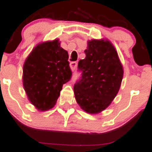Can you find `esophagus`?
Here are the masks:
<instances>
[{"label":"esophagus","instance_id":"obj_1","mask_svg":"<svg viewBox=\"0 0 152 152\" xmlns=\"http://www.w3.org/2000/svg\"><path fill=\"white\" fill-rule=\"evenodd\" d=\"M69 66H70V68L73 71H74L75 69H76V66H77V63L76 61H73L69 64Z\"/></svg>","mask_w":152,"mask_h":152}]
</instances>
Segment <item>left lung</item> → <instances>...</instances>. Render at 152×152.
Returning <instances> with one entry per match:
<instances>
[{
	"mask_svg": "<svg viewBox=\"0 0 152 152\" xmlns=\"http://www.w3.org/2000/svg\"><path fill=\"white\" fill-rule=\"evenodd\" d=\"M86 58L78 64L81 79L74 85L75 98L86 113L97 114L106 109L117 95L124 69L109 40L88 41Z\"/></svg>",
	"mask_w": 152,
	"mask_h": 152,
	"instance_id": "left-lung-1",
	"label": "left lung"
}]
</instances>
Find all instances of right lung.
Segmentation results:
<instances>
[{
  "instance_id": "add662e5",
  "label": "right lung",
  "mask_w": 152,
  "mask_h": 152,
  "mask_svg": "<svg viewBox=\"0 0 152 152\" xmlns=\"http://www.w3.org/2000/svg\"><path fill=\"white\" fill-rule=\"evenodd\" d=\"M68 52L59 39L38 44L23 66V86L28 100L39 111L52 109L64 84L72 76Z\"/></svg>"
}]
</instances>
